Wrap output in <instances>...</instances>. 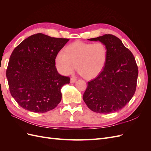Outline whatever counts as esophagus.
Segmentation results:
<instances>
[{"label": "esophagus", "instance_id": "1", "mask_svg": "<svg viewBox=\"0 0 151 151\" xmlns=\"http://www.w3.org/2000/svg\"><path fill=\"white\" fill-rule=\"evenodd\" d=\"M77 79L76 78V77H72V78L70 79V83H75V82L76 81Z\"/></svg>", "mask_w": 151, "mask_h": 151}]
</instances>
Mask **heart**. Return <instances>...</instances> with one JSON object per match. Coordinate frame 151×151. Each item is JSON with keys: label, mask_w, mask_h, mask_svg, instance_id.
<instances>
[{"label": "heart", "mask_w": 151, "mask_h": 151, "mask_svg": "<svg viewBox=\"0 0 151 151\" xmlns=\"http://www.w3.org/2000/svg\"><path fill=\"white\" fill-rule=\"evenodd\" d=\"M108 56L106 46L102 42L72 43L60 52L55 57L57 69L63 75H70L76 66L80 74L87 79L98 76L106 64Z\"/></svg>", "instance_id": "b5f03b06"}]
</instances>
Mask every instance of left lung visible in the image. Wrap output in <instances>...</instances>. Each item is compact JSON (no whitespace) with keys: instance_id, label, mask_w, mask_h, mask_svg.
Segmentation results:
<instances>
[{"instance_id":"left-lung-1","label":"left lung","mask_w":151,"mask_h":151,"mask_svg":"<svg viewBox=\"0 0 151 151\" xmlns=\"http://www.w3.org/2000/svg\"><path fill=\"white\" fill-rule=\"evenodd\" d=\"M88 40L105 44L108 56L101 73L88 83L83 100L94 112L108 114L119 111L135 92L139 73L135 58L122 41L113 35Z\"/></svg>"}]
</instances>
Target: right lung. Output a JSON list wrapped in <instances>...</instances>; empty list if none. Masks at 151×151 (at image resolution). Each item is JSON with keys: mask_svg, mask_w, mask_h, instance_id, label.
<instances>
[{"mask_svg": "<svg viewBox=\"0 0 151 151\" xmlns=\"http://www.w3.org/2000/svg\"><path fill=\"white\" fill-rule=\"evenodd\" d=\"M68 40L37 33L14 49L6 77L11 94L21 107L45 113L60 102L61 88L70 83V77L58 74L55 57Z\"/></svg>", "mask_w": 151, "mask_h": 151, "instance_id": "1", "label": "right lung"}]
</instances>
